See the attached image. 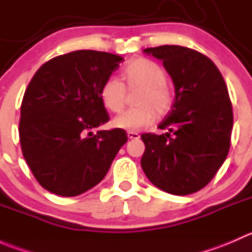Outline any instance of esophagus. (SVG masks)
<instances>
[{
	"instance_id": "obj_1",
	"label": "esophagus",
	"mask_w": 252,
	"mask_h": 252,
	"mask_svg": "<svg viewBox=\"0 0 252 252\" xmlns=\"http://www.w3.org/2000/svg\"><path fill=\"white\" fill-rule=\"evenodd\" d=\"M126 135H128V139H130V140H136V139L140 138V135L138 133H135V131H128Z\"/></svg>"
}]
</instances>
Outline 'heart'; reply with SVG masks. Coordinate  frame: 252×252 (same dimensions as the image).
<instances>
[{
  "instance_id": "obj_1",
  "label": "heart",
  "mask_w": 252,
  "mask_h": 252,
  "mask_svg": "<svg viewBox=\"0 0 252 252\" xmlns=\"http://www.w3.org/2000/svg\"><path fill=\"white\" fill-rule=\"evenodd\" d=\"M123 77L128 89L139 88L135 98L138 107L129 108L113 119L116 128L129 131L140 130L157 116H164L172 107L173 95L166 81L163 68L146 58L134 60L124 68ZM103 106L111 112H119L126 105V90L116 77H110L100 91Z\"/></svg>"
}]
</instances>
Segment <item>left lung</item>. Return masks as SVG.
<instances>
[{"label": "left lung", "mask_w": 252, "mask_h": 252, "mask_svg": "<svg viewBox=\"0 0 252 252\" xmlns=\"http://www.w3.org/2000/svg\"><path fill=\"white\" fill-rule=\"evenodd\" d=\"M144 53L162 61L175 97L158 126L167 133L141 135L142 171L163 191L192 194L210 183L229 151L233 111L227 85L215 63L191 48L164 45Z\"/></svg>", "instance_id": "1"}]
</instances>
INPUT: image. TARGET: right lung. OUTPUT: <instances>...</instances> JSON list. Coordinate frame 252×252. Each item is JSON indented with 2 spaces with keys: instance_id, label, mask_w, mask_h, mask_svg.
<instances>
[{
  "instance_id": "right-lung-1",
  "label": "right lung",
  "mask_w": 252,
  "mask_h": 252,
  "mask_svg": "<svg viewBox=\"0 0 252 252\" xmlns=\"http://www.w3.org/2000/svg\"><path fill=\"white\" fill-rule=\"evenodd\" d=\"M121 62L118 55L74 51L41 65L28 85L20 107V145L47 191L70 197L90 190L128 140L123 129L93 133L110 119L100 91Z\"/></svg>"
}]
</instances>
